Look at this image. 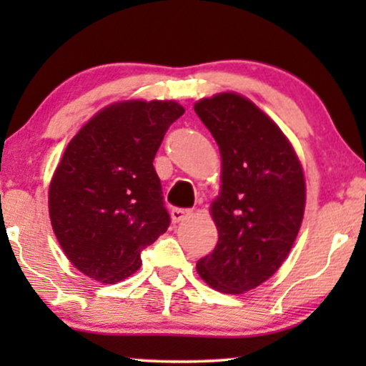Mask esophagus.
<instances>
[{"instance_id": "esophagus-1", "label": "esophagus", "mask_w": 366, "mask_h": 366, "mask_svg": "<svg viewBox=\"0 0 366 366\" xmlns=\"http://www.w3.org/2000/svg\"><path fill=\"white\" fill-rule=\"evenodd\" d=\"M189 213H192V212H189V209H187V208H172V219L174 223L183 222V219L187 218Z\"/></svg>"}]
</instances>
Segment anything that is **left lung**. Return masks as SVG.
<instances>
[{
	"label": "left lung",
	"instance_id": "left-lung-1",
	"mask_svg": "<svg viewBox=\"0 0 366 366\" xmlns=\"http://www.w3.org/2000/svg\"><path fill=\"white\" fill-rule=\"evenodd\" d=\"M194 112L222 153V193L212 203L218 243L197 269L222 293H244L288 257L305 212L300 159L277 124L237 93L203 98Z\"/></svg>",
	"mask_w": 366,
	"mask_h": 366
}]
</instances>
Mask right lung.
<instances>
[{"label":"right lung","instance_id":"obj_1","mask_svg":"<svg viewBox=\"0 0 366 366\" xmlns=\"http://www.w3.org/2000/svg\"><path fill=\"white\" fill-rule=\"evenodd\" d=\"M177 102H123L102 109L64 149L49 184V218L69 262L86 277L118 283L169 227L153 159Z\"/></svg>","mask_w":366,"mask_h":366}]
</instances>
